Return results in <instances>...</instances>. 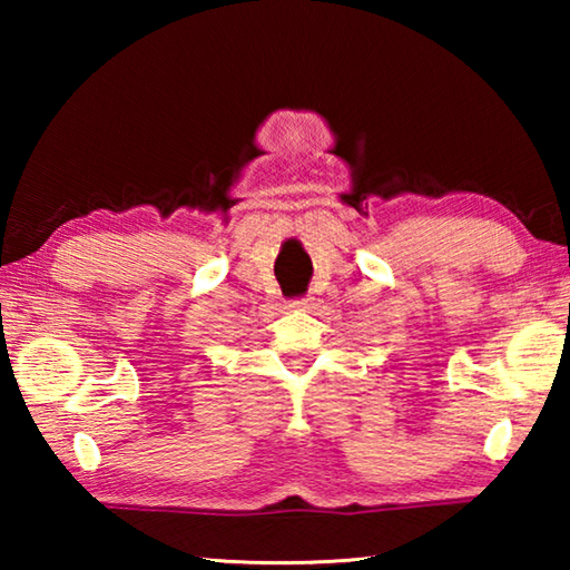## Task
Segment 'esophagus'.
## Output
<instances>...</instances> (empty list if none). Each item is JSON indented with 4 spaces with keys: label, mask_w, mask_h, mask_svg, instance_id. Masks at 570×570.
Returning <instances> with one entry per match:
<instances>
[{
    "label": "esophagus",
    "mask_w": 570,
    "mask_h": 570,
    "mask_svg": "<svg viewBox=\"0 0 570 570\" xmlns=\"http://www.w3.org/2000/svg\"><path fill=\"white\" fill-rule=\"evenodd\" d=\"M314 306H316V302L312 296H304V298H296V302H292V308H298V312H312Z\"/></svg>",
    "instance_id": "obj_1"
}]
</instances>
